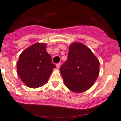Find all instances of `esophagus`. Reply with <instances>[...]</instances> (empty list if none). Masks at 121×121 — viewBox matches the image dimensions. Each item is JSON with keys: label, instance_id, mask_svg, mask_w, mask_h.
Wrapping results in <instances>:
<instances>
[{"label": "esophagus", "instance_id": "esophagus-1", "mask_svg": "<svg viewBox=\"0 0 121 121\" xmlns=\"http://www.w3.org/2000/svg\"><path fill=\"white\" fill-rule=\"evenodd\" d=\"M60 66H61V63H58V64H56V67H57V69H58L60 67Z\"/></svg>", "mask_w": 121, "mask_h": 121}]
</instances>
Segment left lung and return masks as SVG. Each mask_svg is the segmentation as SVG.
Wrapping results in <instances>:
<instances>
[{
	"instance_id": "left-lung-1",
	"label": "left lung",
	"mask_w": 121,
	"mask_h": 121,
	"mask_svg": "<svg viewBox=\"0 0 121 121\" xmlns=\"http://www.w3.org/2000/svg\"><path fill=\"white\" fill-rule=\"evenodd\" d=\"M99 60L84 44L74 43L69 46L66 61L60 73L65 86L72 92L81 93L90 89L99 73Z\"/></svg>"
}]
</instances>
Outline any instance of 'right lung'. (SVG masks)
<instances>
[{"label": "right lung", "instance_id": "right-lung-1", "mask_svg": "<svg viewBox=\"0 0 121 121\" xmlns=\"http://www.w3.org/2000/svg\"><path fill=\"white\" fill-rule=\"evenodd\" d=\"M56 65L46 51V44L37 43L20 54L17 72L28 87L38 88L47 82Z\"/></svg>", "mask_w": 121, "mask_h": 121}]
</instances>
